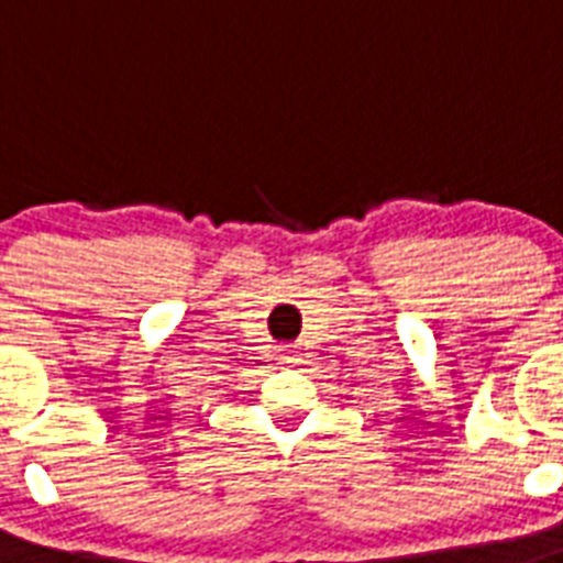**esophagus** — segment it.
Returning a JSON list of instances; mask_svg holds the SVG:
<instances>
[{
  "label": "esophagus",
  "instance_id": "1",
  "mask_svg": "<svg viewBox=\"0 0 563 563\" xmlns=\"http://www.w3.org/2000/svg\"><path fill=\"white\" fill-rule=\"evenodd\" d=\"M280 361L283 363H300V349H297V346H280Z\"/></svg>",
  "mask_w": 563,
  "mask_h": 563
}]
</instances>
